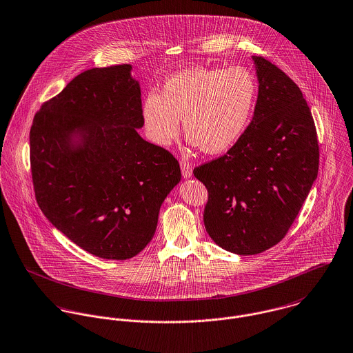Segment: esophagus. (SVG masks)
Here are the masks:
<instances>
[{"label": "esophagus", "instance_id": "esophagus-1", "mask_svg": "<svg viewBox=\"0 0 353 353\" xmlns=\"http://www.w3.org/2000/svg\"><path fill=\"white\" fill-rule=\"evenodd\" d=\"M179 164H181V170H182V175H183V178H190L192 176V174H193V168H192V164L188 161V160H185V159H181V161H179Z\"/></svg>", "mask_w": 353, "mask_h": 353}]
</instances>
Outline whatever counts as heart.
I'll return each instance as SVG.
<instances>
[{
  "instance_id": "heart-1",
  "label": "heart",
  "mask_w": 353,
  "mask_h": 353,
  "mask_svg": "<svg viewBox=\"0 0 353 353\" xmlns=\"http://www.w3.org/2000/svg\"><path fill=\"white\" fill-rule=\"evenodd\" d=\"M256 97V83L243 66H197L170 77L161 94L151 92L141 105L148 139L171 144L183 118L186 134L206 153L230 150L245 133Z\"/></svg>"
}]
</instances>
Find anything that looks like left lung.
<instances>
[{
	"label": "left lung",
	"instance_id": "8db88e82",
	"mask_svg": "<svg viewBox=\"0 0 353 353\" xmlns=\"http://www.w3.org/2000/svg\"><path fill=\"white\" fill-rule=\"evenodd\" d=\"M258 98L252 122L228 152L196 167L208 189L206 232L227 252L252 255L277 245L318 175L315 123L299 87L274 63L252 57Z\"/></svg>",
	"mask_w": 353,
	"mask_h": 353
}]
</instances>
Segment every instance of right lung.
Segmentation results:
<instances>
[{
  "mask_svg": "<svg viewBox=\"0 0 353 353\" xmlns=\"http://www.w3.org/2000/svg\"><path fill=\"white\" fill-rule=\"evenodd\" d=\"M128 63L76 76L35 114L30 160L37 202L83 250L129 259L151 242L178 160L145 141L140 84Z\"/></svg>",
  "mask_w": 353,
  "mask_h": 353,
  "instance_id": "right-lung-1",
  "label": "right lung"
}]
</instances>
